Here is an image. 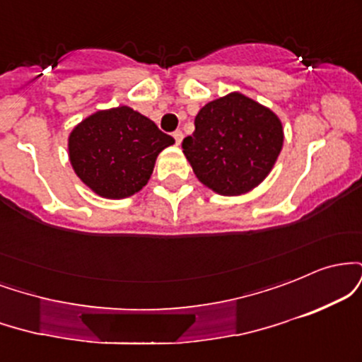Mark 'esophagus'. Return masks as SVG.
Wrapping results in <instances>:
<instances>
[{"instance_id":"esophagus-1","label":"esophagus","mask_w":362,"mask_h":362,"mask_svg":"<svg viewBox=\"0 0 362 362\" xmlns=\"http://www.w3.org/2000/svg\"><path fill=\"white\" fill-rule=\"evenodd\" d=\"M173 139H175L177 146H180L182 139H184V134H182V131H175V132H173Z\"/></svg>"}]
</instances>
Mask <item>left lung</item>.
<instances>
[{
	"label": "left lung",
	"instance_id": "1",
	"mask_svg": "<svg viewBox=\"0 0 362 362\" xmlns=\"http://www.w3.org/2000/svg\"><path fill=\"white\" fill-rule=\"evenodd\" d=\"M182 148L197 180L219 195H243L276 165L284 129L277 114L240 91L206 103Z\"/></svg>",
	"mask_w": 362,
	"mask_h": 362
}]
</instances>
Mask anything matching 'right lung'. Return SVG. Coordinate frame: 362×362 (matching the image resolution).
<instances>
[{"label":"right lung","mask_w":362,"mask_h":362,"mask_svg":"<svg viewBox=\"0 0 362 362\" xmlns=\"http://www.w3.org/2000/svg\"><path fill=\"white\" fill-rule=\"evenodd\" d=\"M175 139L127 105L97 110L68 136L69 163L91 192L126 199L148 184L156 158Z\"/></svg>","instance_id":"obj_1"}]
</instances>
